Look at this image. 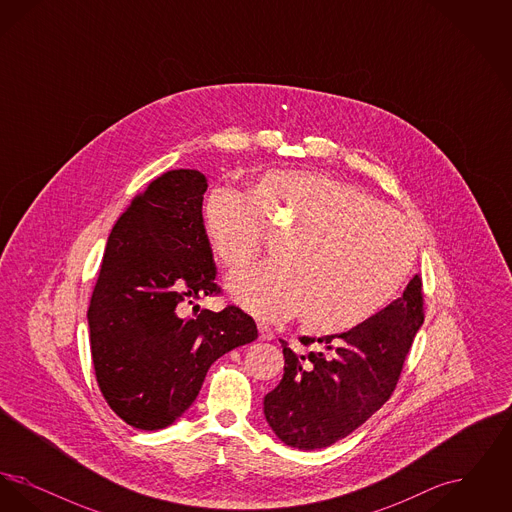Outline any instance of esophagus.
Segmentation results:
<instances>
[{
    "label": "esophagus",
    "mask_w": 512,
    "mask_h": 512,
    "mask_svg": "<svg viewBox=\"0 0 512 512\" xmlns=\"http://www.w3.org/2000/svg\"><path fill=\"white\" fill-rule=\"evenodd\" d=\"M257 330H259V340L261 341H270L274 338V332L265 324H257Z\"/></svg>",
    "instance_id": "34e87169"
}]
</instances>
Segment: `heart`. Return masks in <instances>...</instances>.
<instances>
[{"label":"heart","mask_w":512,"mask_h":512,"mask_svg":"<svg viewBox=\"0 0 512 512\" xmlns=\"http://www.w3.org/2000/svg\"><path fill=\"white\" fill-rule=\"evenodd\" d=\"M201 220L219 265L238 270L265 245V228L284 234L276 259L228 282L232 299L255 317L297 313L307 330H351L384 309L413 270L407 220L372 195L328 174L267 171L247 194L215 186Z\"/></svg>","instance_id":"obj_1"}]
</instances>
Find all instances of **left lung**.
<instances>
[{"label": "left lung", "mask_w": 512, "mask_h": 512, "mask_svg": "<svg viewBox=\"0 0 512 512\" xmlns=\"http://www.w3.org/2000/svg\"><path fill=\"white\" fill-rule=\"evenodd\" d=\"M424 322L422 278L363 324L322 338H299L309 353L288 341L284 376L265 395L268 426L297 449L328 447L355 432L395 390L414 336Z\"/></svg>", "instance_id": "8db88e82"}]
</instances>
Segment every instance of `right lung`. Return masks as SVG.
<instances>
[{
    "label": "right lung",
    "instance_id": "right-lung-1",
    "mask_svg": "<svg viewBox=\"0 0 512 512\" xmlns=\"http://www.w3.org/2000/svg\"><path fill=\"white\" fill-rule=\"evenodd\" d=\"M205 192L201 172L178 169L136 195L109 234L90 299L99 390L140 430L172 424L194 403L209 366L257 338L242 309L195 305L220 293L201 220Z\"/></svg>",
    "mask_w": 512,
    "mask_h": 512
}]
</instances>
